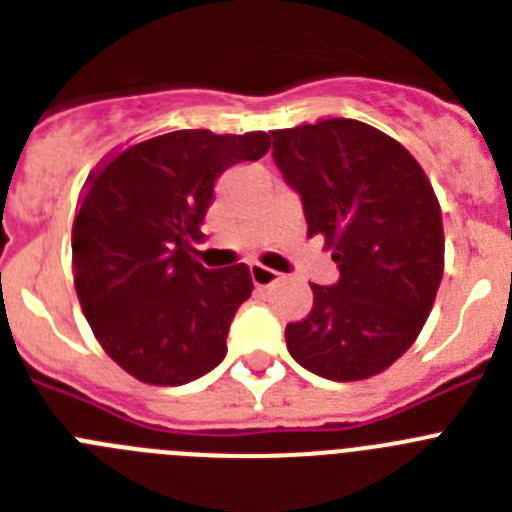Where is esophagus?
Segmentation results:
<instances>
[{
	"mask_svg": "<svg viewBox=\"0 0 512 512\" xmlns=\"http://www.w3.org/2000/svg\"><path fill=\"white\" fill-rule=\"evenodd\" d=\"M277 279H279V274L274 269H266V266H261V264H251L253 287H259V289L271 287V284L277 282Z\"/></svg>",
	"mask_w": 512,
	"mask_h": 512,
	"instance_id": "obj_1",
	"label": "esophagus"
}]
</instances>
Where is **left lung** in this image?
<instances>
[{"mask_svg": "<svg viewBox=\"0 0 512 512\" xmlns=\"http://www.w3.org/2000/svg\"><path fill=\"white\" fill-rule=\"evenodd\" d=\"M274 164L300 194L307 235L333 248L338 282L284 330L292 359L333 382L374 377L418 338L443 277L441 207L405 148L359 120L271 130Z\"/></svg>", "mask_w": 512, "mask_h": 512, "instance_id": "obj_1", "label": "left lung"}]
</instances>
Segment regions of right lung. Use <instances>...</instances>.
Segmentation results:
<instances>
[{
    "instance_id": "add662e5",
    "label": "right lung",
    "mask_w": 512,
    "mask_h": 512,
    "mask_svg": "<svg viewBox=\"0 0 512 512\" xmlns=\"http://www.w3.org/2000/svg\"><path fill=\"white\" fill-rule=\"evenodd\" d=\"M266 151L261 130H174L125 148L89 179L71 233L76 295L104 351L140 382L187 384L228 354L251 271L205 269L194 243L220 174Z\"/></svg>"
}]
</instances>
